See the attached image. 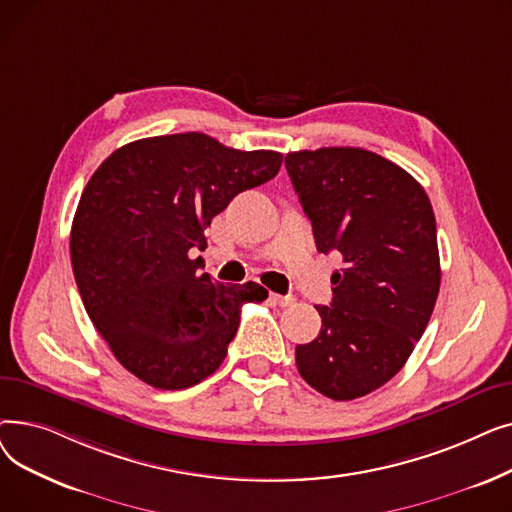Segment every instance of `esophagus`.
Listing matches in <instances>:
<instances>
[{"label": "esophagus", "instance_id": "esophagus-1", "mask_svg": "<svg viewBox=\"0 0 512 512\" xmlns=\"http://www.w3.org/2000/svg\"><path fill=\"white\" fill-rule=\"evenodd\" d=\"M270 301L274 303V305H280V307H290V305H294V301H297V299H294L292 297V294H286V297H282V294H270Z\"/></svg>", "mask_w": 512, "mask_h": 512}]
</instances>
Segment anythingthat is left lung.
Returning <instances> with one entry per match:
<instances>
[{"instance_id":"left-lung-1","label":"left lung","mask_w":512,"mask_h":512,"mask_svg":"<svg viewBox=\"0 0 512 512\" xmlns=\"http://www.w3.org/2000/svg\"><path fill=\"white\" fill-rule=\"evenodd\" d=\"M284 164L317 251L344 261L297 367L317 392L353 400L394 378L432 317L442 276L434 209L409 172L367 149L294 151Z\"/></svg>"}]
</instances>
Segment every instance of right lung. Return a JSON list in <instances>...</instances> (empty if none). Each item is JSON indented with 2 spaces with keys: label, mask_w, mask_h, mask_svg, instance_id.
I'll list each match as a JSON object with an SVG mask.
<instances>
[{
  "label": "right lung",
  "mask_w": 512,
  "mask_h": 512,
  "mask_svg": "<svg viewBox=\"0 0 512 512\" xmlns=\"http://www.w3.org/2000/svg\"><path fill=\"white\" fill-rule=\"evenodd\" d=\"M282 153L238 151L203 132L132 141L80 195L70 259L85 309L114 357L159 390H184L222 365L257 282L201 274L205 228L242 191L272 180Z\"/></svg>",
  "instance_id": "obj_1"
}]
</instances>
